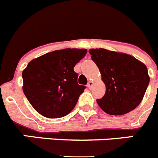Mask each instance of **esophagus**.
Here are the masks:
<instances>
[{
	"instance_id": "esophagus-1",
	"label": "esophagus",
	"mask_w": 158,
	"mask_h": 158,
	"mask_svg": "<svg viewBox=\"0 0 158 158\" xmlns=\"http://www.w3.org/2000/svg\"><path fill=\"white\" fill-rule=\"evenodd\" d=\"M93 85H94V82L92 81H89V83H88V85H87V87L89 88V89H93Z\"/></svg>"
}]
</instances>
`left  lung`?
<instances>
[{
    "mask_svg": "<svg viewBox=\"0 0 158 158\" xmlns=\"http://www.w3.org/2000/svg\"><path fill=\"white\" fill-rule=\"evenodd\" d=\"M89 54L106 87L104 96L96 100L100 108L111 115H125L135 109L150 82L146 65L132 55L104 48L90 49Z\"/></svg>",
    "mask_w": 158,
    "mask_h": 158,
    "instance_id": "8db88e82",
    "label": "left lung"
}]
</instances>
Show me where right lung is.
I'll list each match as a JSON object with an SVG mask.
<instances>
[{
    "label": "right lung",
    "mask_w": 158,
    "mask_h": 158,
    "mask_svg": "<svg viewBox=\"0 0 158 158\" xmlns=\"http://www.w3.org/2000/svg\"><path fill=\"white\" fill-rule=\"evenodd\" d=\"M86 49L66 48L32 59L22 73L23 92L34 109L49 118H61L73 109L85 87L77 83L73 67Z\"/></svg>",
    "instance_id": "1"
}]
</instances>
